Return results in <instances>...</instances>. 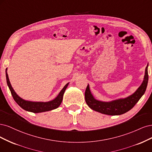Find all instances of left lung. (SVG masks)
Masks as SVG:
<instances>
[{
	"mask_svg": "<svg viewBox=\"0 0 152 152\" xmlns=\"http://www.w3.org/2000/svg\"><path fill=\"white\" fill-rule=\"evenodd\" d=\"M148 64L146 67L144 79L140 86L133 94L124 99H120L111 102H102L96 100L91 94L89 85H88L85 94L87 105L92 110L106 115H117L128 112L139 101L146 91L148 81Z\"/></svg>",
	"mask_w": 152,
	"mask_h": 152,
	"instance_id": "left-lung-1",
	"label": "left lung"
}]
</instances>
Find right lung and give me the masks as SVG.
Listing matches in <instances>:
<instances>
[{
	"instance_id": "obj_1",
	"label": "right lung",
	"mask_w": 152,
	"mask_h": 152,
	"mask_svg": "<svg viewBox=\"0 0 152 152\" xmlns=\"http://www.w3.org/2000/svg\"><path fill=\"white\" fill-rule=\"evenodd\" d=\"M6 81L7 84L9 86V88L10 90L12 96L13 97L14 100L17 104L20 106L22 109L25 110L28 112H31L33 113H40V112L49 111L53 109H57V107H59V105L61 104L62 99H63V95L64 94L65 90L67 88V87L69 85V83L63 88L62 90L60 91L59 94L57 96L56 99L47 102H31L25 100L21 97H19L14 90L12 87L11 85L10 81L9 79V76L7 72V69H6Z\"/></svg>"
}]
</instances>
